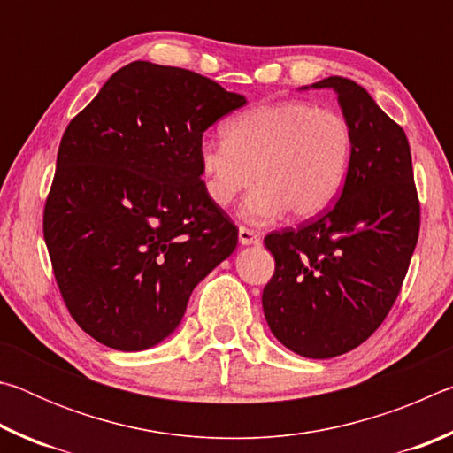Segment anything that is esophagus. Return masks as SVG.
<instances>
[{"instance_id": "34e87169", "label": "esophagus", "mask_w": 453, "mask_h": 453, "mask_svg": "<svg viewBox=\"0 0 453 453\" xmlns=\"http://www.w3.org/2000/svg\"><path fill=\"white\" fill-rule=\"evenodd\" d=\"M237 237H240V243H243V245H256V243H259L257 232H254V229H250V227H245V226H240V234H237Z\"/></svg>"}]
</instances>
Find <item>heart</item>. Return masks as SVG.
Segmentation results:
<instances>
[{
    "mask_svg": "<svg viewBox=\"0 0 453 453\" xmlns=\"http://www.w3.org/2000/svg\"><path fill=\"white\" fill-rule=\"evenodd\" d=\"M354 134L348 119L313 102H280L243 111L227 124L226 140L203 137L197 148L205 196L227 208L251 183L242 213L265 221L289 211L319 216L346 183Z\"/></svg>",
    "mask_w": 453,
    "mask_h": 453,
    "instance_id": "heart-1",
    "label": "heart"
}]
</instances>
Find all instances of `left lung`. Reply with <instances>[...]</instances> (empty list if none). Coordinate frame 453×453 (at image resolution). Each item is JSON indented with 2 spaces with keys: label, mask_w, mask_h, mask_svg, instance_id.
I'll list each match as a JSON object with an SVG mask.
<instances>
[{
  "label": "left lung",
  "mask_w": 453,
  "mask_h": 453,
  "mask_svg": "<svg viewBox=\"0 0 453 453\" xmlns=\"http://www.w3.org/2000/svg\"><path fill=\"white\" fill-rule=\"evenodd\" d=\"M354 134L340 197L302 226L265 235L275 272L262 303L272 334L303 357L364 343L392 310L419 235V197L403 129L348 78H327Z\"/></svg>",
  "instance_id": "1"
}]
</instances>
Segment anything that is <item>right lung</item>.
<instances>
[{
	"label": "right lung",
	"instance_id": "obj_1",
	"mask_svg": "<svg viewBox=\"0 0 453 453\" xmlns=\"http://www.w3.org/2000/svg\"><path fill=\"white\" fill-rule=\"evenodd\" d=\"M243 104L196 72L132 61L65 127L43 240L67 311L104 346H156L232 256L237 227L205 196L197 148Z\"/></svg>",
	"mask_w": 453,
	"mask_h": 453
}]
</instances>
